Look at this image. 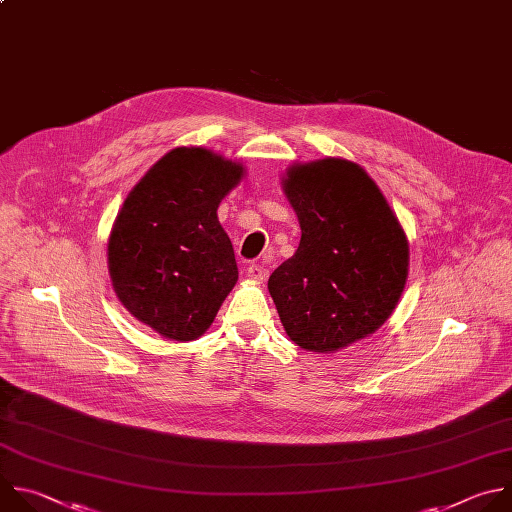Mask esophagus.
Wrapping results in <instances>:
<instances>
[{"label": "esophagus", "instance_id": "34e87169", "mask_svg": "<svg viewBox=\"0 0 512 512\" xmlns=\"http://www.w3.org/2000/svg\"><path fill=\"white\" fill-rule=\"evenodd\" d=\"M246 272L252 280H266L268 278V268L264 264H250L246 268Z\"/></svg>", "mask_w": 512, "mask_h": 512}]
</instances>
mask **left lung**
<instances>
[{"label": "left lung", "mask_w": 512, "mask_h": 512, "mask_svg": "<svg viewBox=\"0 0 512 512\" xmlns=\"http://www.w3.org/2000/svg\"><path fill=\"white\" fill-rule=\"evenodd\" d=\"M286 175L302 236L294 256L270 274L268 290L298 347L337 351L375 333L393 313L410 264L407 240L359 165L323 159Z\"/></svg>", "instance_id": "left-lung-1"}]
</instances>
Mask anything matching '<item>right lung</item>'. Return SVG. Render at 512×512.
<instances>
[{"label": "right lung", "mask_w": 512, "mask_h": 512, "mask_svg": "<svg viewBox=\"0 0 512 512\" xmlns=\"http://www.w3.org/2000/svg\"><path fill=\"white\" fill-rule=\"evenodd\" d=\"M244 167L201 147L161 157L133 187L109 240V272L125 309L165 339L193 341L238 280L218 206Z\"/></svg>", "instance_id": "right-lung-1"}]
</instances>
